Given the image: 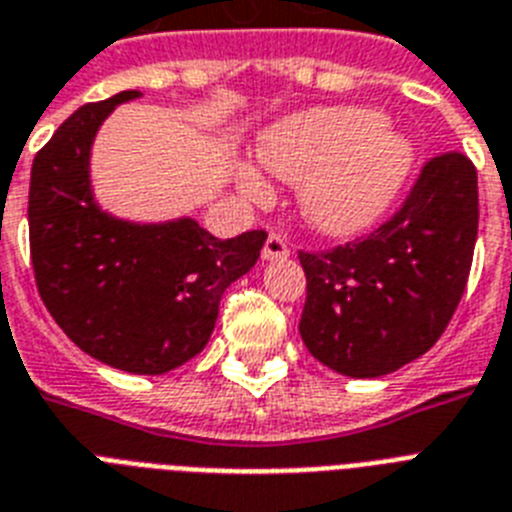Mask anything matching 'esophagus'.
I'll return each mask as SVG.
<instances>
[{"mask_svg":"<svg viewBox=\"0 0 512 512\" xmlns=\"http://www.w3.org/2000/svg\"><path fill=\"white\" fill-rule=\"evenodd\" d=\"M286 257H289V244H286L278 234H270L268 239H265L263 260H286Z\"/></svg>","mask_w":512,"mask_h":512,"instance_id":"1","label":"esophagus"}]
</instances>
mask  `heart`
<instances>
[{
	"mask_svg": "<svg viewBox=\"0 0 512 512\" xmlns=\"http://www.w3.org/2000/svg\"><path fill=\"white\" fill-rule=\"evenodd\" d=\"M263 168L299 184V210L313 228L352 236L373 226L400 194L413 149L400 131L365 107H318L286 115L257 141ZM239 189L255 202L270 197L263 173L242 162Z\"/></svg>",
	"mask_w": 512,
	"mask_h": 512,
	"instance_id": "1",
	"label": "heart"
}]
</instances>
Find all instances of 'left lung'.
I'll list each match as a JSON object with an SVG mask.
<instances>
[{
	"label": "left lung",
	"instance_id": "left-lung-1",
	"mask_svg": "<svg viewBox=\"0 0 512 512\" xmlns=\"http://www.w3.org/2000/svg\"><path fill=\"white\" fill-rule=\"evenodd\" d=\"M476 234V168L447 152L423 165L405 205L371 236L299 252L310 355L342 376L378 378L429 352L465 292Z\"/></svg>",
	"mask_w": 512,
	"mask_h": 512
}]
</instances>
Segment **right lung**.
Returning a JSON list of instances; mask_svg holds the SVG:
<instances>
[{
  "label": "right lung",
  "instance_id": "1",
  "mask_svg": "<svg viewBox=\"0 0 512 512\" xmlns=\"http://www.w3.org/2000/svg\"><path fill=\"white\" fill-rule=\"evenodd\" d=\"M141 91L76 110L31 168L28 228L36 286L57 326L118 371L160 376L205 350L220 297L257 263L268 234L215 239L194 218L134 223L91 189L99 126Z\"/></svg>",
  "mask_w": 512,
  "mask_h": 512
}]
</instances>
